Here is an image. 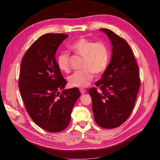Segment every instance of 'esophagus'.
<instances>
[{
    "instance_id": "obj_1",
    "label": "esophagus",
    "mask_w": 160,
    "mask_h": 160,
    "mask_svg": "<svg viewBox=\"0 0 160 160\" xmlns=\"http://www.w3.org/2000/svg\"><path fill=\"white\" fill-rule=\"evenodd\" d=\"M79 91H80V92L81 93V94H84L85 93H86V90H85L84 89H80Z\"/></svg>"
}]
</instances>
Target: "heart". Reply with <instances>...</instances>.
<instances>
[{
	"instance_id": "heart-1",
	"label": "heart",
	"mask_w": 160,
	"mask_h": 160,
	"mask_svg": "<svg viewBox=\"0 0 160 160\" xmlns=\"http://www.w3.org/2000/svg\"><path fill=\"white\" fill-rule=\"evenodd\" d=\"M69 49L77 55L83 57L82 69L75 71L68 77L71 86L85 88L93 80L95 73L99 75L107 69L110 61V49L103 41H97L81 37L72 42ZM69 55L62 52L57 57V65L62 72L70 71Z\"/></svg>"
}]
</instances>
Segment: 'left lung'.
<instances>
[{"label":"left lung","instance_id":"obj_1","mask_svg":"<svg viewBox=\"0 0 160 160\" xmlns=\"http://www.w3.org/2000/svg\"><path fill=\"white\" fill-rule=\"evenodd\" d=\"M112 45L109 64L95 88L89 93L96 123L113 129L120 126L132 113L140 86L139 67L127 41L107 28H101Z\"/></svg>","mask_w":160,"mask_h":160}]
</instances>
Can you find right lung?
<instances>
[{
  "instance_id": "add662e5",
  "label": "right lung",
  "mask_w": 160,
  "mask_h": 160,
  "mask_svg": "<svg viewBox=\"0 0 160 160\" xmlns=\"http://www.w3.org/2000/svg\"><path fill=\"white\" fill-rule=\"evenodd\" d=\"M68 36L42 35L26 51L21 65L18 88L27 113L38 126L52 133L68 126L81 95L77 88L63 89L67 81L57 65L56 51Z\"/></svg>"
}]
</instances>
